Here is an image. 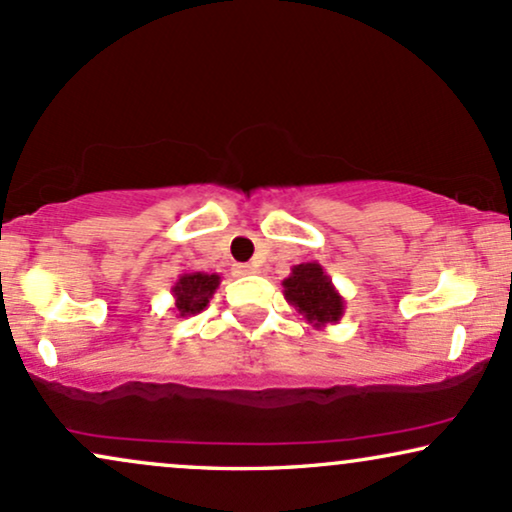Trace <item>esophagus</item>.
I'll return each mask as SVG.
<instances>
[{
  "instance_id": "obj_1",
  "label": "esophagus",
  "mask_w": 512,
  "mask_h": 512,
  "mask_svg": "<svg viewBox=\"0 0 512 512\" xmlns=\"http://www.w3.org/2000/svg\"><path fill=\"white\" fill-rule=\"evenodd\" d=\"M258 268L254 266V263H239V266H235V275H256Z\"/></svg>"
}]
</instances>
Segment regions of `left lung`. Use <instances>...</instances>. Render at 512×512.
Wrapping results in <instances>:
<instances>
[{
  "mask_svg": "<svg viewBox=\"0 0 512 512\" xmlns=\"http://www.w3.org/2000/svg\"><path fill=\"white\" fill-rule=\"evenodd\" d=\"M285 299L296 313L313 325L315 330H323L327 325H337L344 315V296L332 285V277L325 273L320 263H299L292 268L289 277L282 280Z\"/></svg>",
  "mask_w": 512,
  "mask_h": 512,
  "instance_id": "8db88e82",
  "label": "left lung"
}]
</instances>
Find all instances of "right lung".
Segmentation results:
<instances>
[{
    "instance_id": "obj_1",
    "label": "right lung",
    "mask_w": 512,
    "mask_h": 512,
    "mask_svg": "<svg viewBox=\"0 0 512 512\" xmlns=\"http://www.w3.org/2000/svg\"><path fill=\"white\" fill-rule=\"evenodd\" d=\"M220 287L218 273H182L170 292H173V311L178 318L197 315L208 306Z\"/></svg>"
}]
</instances>
